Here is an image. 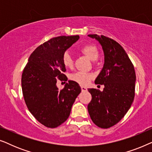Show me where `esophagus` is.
Instances as JSON below:
<instances>
[{
  "instance_id": "obj_1",
  "label": "esophagus",
  "mask_w": 152,
  "mask_h": 152,
  "mask_svg": "<svg viewBox=\"0 0 152 152\" xmlns=\"http://www.w3.org/2000/svg\"><path fill=\"white\" fill-rule=\"evenodd\" d=\"M81 89H82V92H85V91H87V88L85 86H81Z\"/></svg>"
}]
</instances>
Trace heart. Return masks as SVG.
Returning a JSON list of instances; mask_svg holds the SVG:
<instances>
[{"mask_svg":"<svg viewBox=\"0 0 152 152\" xmlns=\"http://www.w3.org/2000/svg\"><path fill=\"white\" fill-rule=\"evenodd\" d=\"M80 50L82 53L86 55L89 59L95 61L98 57V50L94 45L88 43L80 47ZM62 64L66 68H70L73 66V60L68 52H66L62 55ZM93 78V75L86 72H76L70 75V80L81 85H86Z\"/></svg>","mask_w":152,"mask_h":152,"instance_id":"heart-1","label":"heart"}]
</instances>
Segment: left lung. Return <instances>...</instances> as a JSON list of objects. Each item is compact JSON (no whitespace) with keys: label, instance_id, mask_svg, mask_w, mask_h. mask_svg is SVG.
Masks as SVG:
<instances>
[{"label":"left lung","instance_id":"8db88e82","mask_svg":"<svg viewBox=\"0 0 152 152\" xmlns=\"http://www.w3.org/2000/svg\"><path fill=\"white\" fill-rule=\"evenodd\" d=\"M102 47L104 64L95 79L96 84H104L103 91L88 88L92 99L88 111L95 125L108 129L120 122L127 113L135 96L134 66L121 45L104 35L88 34Z\"/></svg>","mask_w":152,"mask_h":152}]
</instances>
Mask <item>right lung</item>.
Masks as SVG:
<instances>
[{
  "label": "right lung",
  "mask_w": 152,
  "mask_h": 152,
  "mask_svg": "<svg viewBox=\"0 0 152 152\" xmlns=\"http://www.w3.org/2000/svg\"><path fill=\"white\" fill-rule=\"evenodd\" d=\"M80 37L60 36L50 39L31 54L23 70L21 86L27 107L43 125L55 128L69 117L72 106L81 88L77 83L68 80L59 90L57 81L68 79L62 55Z\"/></svg>",
  "instance_id": "add662e5"
}]
</instances>
